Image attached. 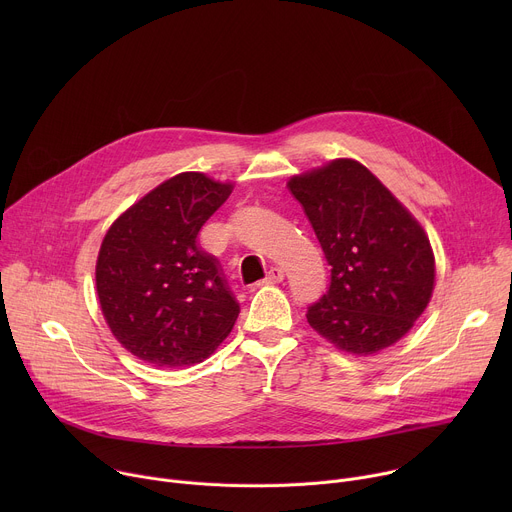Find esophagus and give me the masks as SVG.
I'll return each instance as SVG.
<instances>
[{
    "instance_id": "esophagus-1",
    "label": "esophagus",
    "mask_w": 512,
    "mask_h": 512,
    "mask_svg": "<svg viewBox=\"0 0 512 512\" xmlns=\"http://www.w3.org/2000/svg\"><path fill=\"white\" fill-rule=\"evenodd\" d=\"M279 281H283V271L279 267H271L267 277L263 281H259L257 285H271V283H279Z\"/></svg>"
}]
</instances>
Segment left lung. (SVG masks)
<instances>
[{"label":"left lung","mask_w":512,"mask_h":512,"mask_svg":"<svg viewBox=\"0 0 512 512\" xmlns=\"http://www.w3.org/2000/svg\"><path fill=\"white\" fill-rule=\"evenodd\" d=\"M330 265V287L308 308L336 348L375 354L403 338L429 304L435 259L413 214L356 160L340 158L287 182Z\"/></svg>","instance_id":"8db88e82"}]
</instances>
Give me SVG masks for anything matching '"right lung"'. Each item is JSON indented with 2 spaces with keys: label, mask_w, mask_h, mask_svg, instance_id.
I'll return each instance as SVG.
<instances>
[{
  "label": "right lung",
  "mask_w": 512,
  "mask_h": 512,
  "mask_svg": "<svg viewBox=\"0 0 512 512\" xmlns=\"http://www.w3.org/2000/svg\"><path fill=\"white\" fill-rule=\"evenodd\" d=\"M233 192L182 172L129 206L97 257V296L113 336L154 367H190L214 352L241 312L198 233Z\"/></svg>",
  "instance_id": "1"
}]
</instances>
